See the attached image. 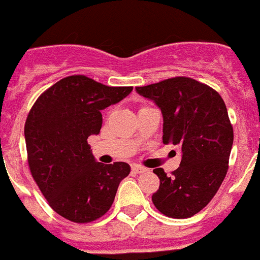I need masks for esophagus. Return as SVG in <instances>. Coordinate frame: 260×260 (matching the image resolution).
<instances>
[{"mask_svg": "<svg viewBox=\"0 0 260 260\" xmlns=\"http://www.w3.org/2000/svg\"><path fill=\"white\" fill-rule=\"evenodd\" d=\"M132 171L134 172V173H144V172H147L148 169L144 167H141V165H133Z\"/></svg>", "mask_w": 260, "mask_h": 260, "instance_id": "obj_1", "label": "esophagus"}]
</instances>
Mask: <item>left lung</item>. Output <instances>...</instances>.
Here are the masks:
<instances>
[{
    "label": "left lung",
    "instance_id": "1",
    "mask_svg": "<svg viewBox=\"0 0 260 260\" xmlns=\"http://www.w3.org/2000/svg\"><path fill=\"white\" fill-rule=\"evenodd\" d=\"M162 113V143L180 146V167L168 177L153 169L160 186L152 202L162 215L186 219L203 210L215 197L228 172L233 127L219 92L187 77L137 87Z\"/></svg>",
    "mask_w": 260,
    "mask_h": 260
}]
</instances>
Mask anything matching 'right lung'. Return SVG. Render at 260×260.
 <instances>
[{"label": "right lung", "mask_w": 260, "mask_h": 260, "mask_svg": "<svg viewBox=\"0 0 260 260\" xmlns=\"http://www.w3.org/2000/svg\"><path fill=\"white\" fill-rule=\"evenodd\" d=\"M133 87H109L84 75H70L41 93L24 125L32 177L50 207L73 222H91L113 204L130 165L102 164L89 147L102 110L119 103Z\"/></svg>", "instance_id": "add662e5"}]
</instances>
